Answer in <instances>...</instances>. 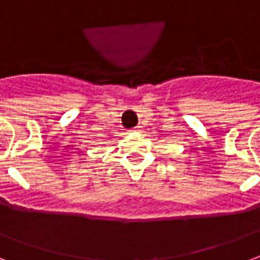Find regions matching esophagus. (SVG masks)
<instances>
[{
    "mask_svg": "<svg viewBox=\"0 0 260 260\" xmlns=\"http://www.w3.org/2000/svg\"><path fill=\"white\" fill-rule=\"evenodd\" d=\"M132 131H134V132H139V131H140V126H135Z\"/></svg>",
    "mask_w": 260,
    "mask_h": 260,
    "instance_id": "obj_1",
    "label": "esophagus"
}]
</instances>
